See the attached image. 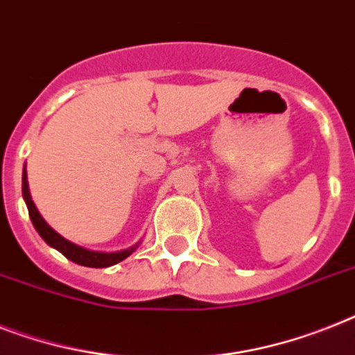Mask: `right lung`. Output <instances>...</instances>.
<instances>
[{
    "label": "right lung",
    "mask_w": 355,
    "mask_h": 355,
    "mask_svg": "<svg viewBox=\"0 0 355 355\" xmlns=\"http://www.w3.org/2000/svg\"><path fill=\"white\" fill-rule=\"evenodd\" d=\"M23 198H25V204L28 207V215H31V220H33L36 232L40 233V237L45 241L51 248L58 250L60 253H63L69 261L76 262V264H82V266L89 268H107L116 264V262L128 259L135 250L138 248V244L128 248V250H122V252H93V250H87V248L76 246L67 239H63L60 233H56L53 227L49 226L43 217L40 215V211L36 209L33 202V197H31V191H28V182H27V169H23Z\"/></svg>",
    "instance_id": "1"
}]
</instances>
